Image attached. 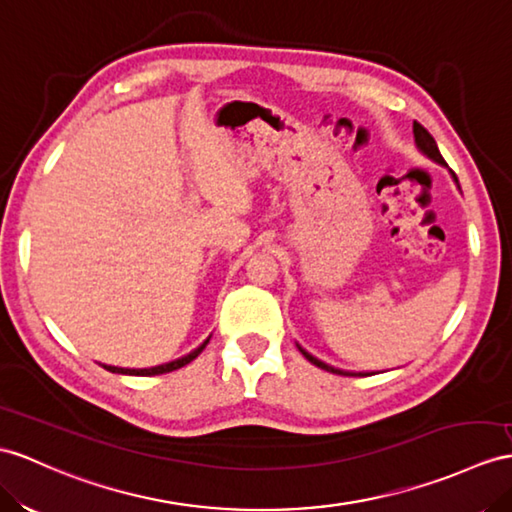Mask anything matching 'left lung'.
I'll use <instances>...</instances> for the list:
<instances>
[{
  "label": "left lung",
  "instance_id": "8db88e82",
  "mask_svg": "<svg viewBox=\"0 0 512 512\" xmlns=\"http://www.w3.org/2000/svg\"><path fill=\"white\" fill-rule=\"evenodd\" d=\"M413 134H415V143H417V147H419V152L421 154H426L428 158H432L434 162H439V165H445L447 167V162L443 160V156H441V152H439V147H436V141L432 139V134L421 126V123H413ZM454 180H456V176H454ZM458 182V180H456ZM297 350L304 354V358L306 360H310V363L313 365H317L319 369H326V371H330V373H339V376H369V373H352V371H343V369H336V367H332V365H326L323 363V360H319V358H315L313 354H308L302 345H297Z\"/></svg>",
  "mask_w": 512,
  "mask_h": 512
}]
</instances>
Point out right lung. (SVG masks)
<instances>
[{
	"label": "right lung",
	"mask_w": 512,
	"mask_h": 512,
	"mask_svg": "<svg viewBox=\"0 0 512 512\" xmlns=\"http://www.w3.org/2000/svg\"><path fill=\"white\" fill-rule=\"evenodd\" d=\"M208 341H210V336L208 339L199 345V347H195L193 352H189L186 356H182V358H176V360H171V363H165V365H158V367H149V369H126V367H112V365H102L106 371H112V373H123V376H160V373H169V371H176V369H180V367H184V365H189L191 360H195L199 354L204 352V347L208 345Z\"/></svg>",
	"instance_id": "right-lung-1"
}]
</instances>
